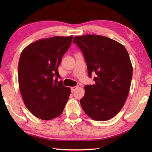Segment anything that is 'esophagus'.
<instances>
[{"label": "esophagus", "mask_w": 152, "mask_h": 152, "mask_svg": "<svg viewBox=\"0 0 152 152\" xmlns=\"http://www.w3.org/2000/svg\"><path fill=\"white\" fill-rule=\"evenodd\" d=\"M78 86H74V87H72V88H71L70 89H71V91L72 92H74V91H75V90L78 88Z\"/></svg>", "instance_id": "1"}]
</instances>
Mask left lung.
I'll list each match as a JSON object with an SVG mask.
<instances>
[{"instance_id": "8db88e82", "label": "left lung", "mask_w": 152, "mask_h": 152, "mask_svg": "<svg viewBox=\"0 0 152 152\" xmlns=\"http://www.w3.org/2000/svg\"><path fill=\"white\" fill-rule=\"evenodd\" d=\"M84 56L89 76L95 83L84 87L80 99L83 111L93 120L110 119L121 110L129 92L133 66L124 45L106 37L86 34L74 38Z\"/></svg>"}]
</instances>
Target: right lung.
<instances>
[{
	"mask_svg": "<svg viewBox=\"0 0 152 152\" xmlns=\"http://www.w3.org/2000/svg\"><path fill=\"white\" fill-rule=\"evenodd\" d=\"M73 36L53 37L34 42L22 51L18 64V82L25 105L43 120L59 116L69 98L70 89L63 85L58 67Z\"/></svg>",
	"mask_w": 152,
	"mask_h": 152,
	"instance_id": "obj_1",
	"label": "right lung"
}]
</instances>
